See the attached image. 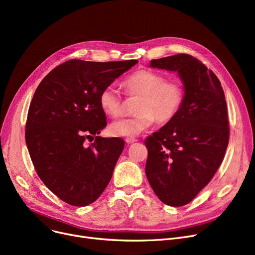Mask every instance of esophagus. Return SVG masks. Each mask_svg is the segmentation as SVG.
<instances>
[{
  "instance_id": "1",
  "label": "esophagus",
  "mask_w": 255,
  "mask_h": 255,
  "mask_svg": "<svg viewBox=\"0 0 255 255\" xmlns=\"http://www.w3.org/2000/svg\"><path fill=\"white\" fill-rule=\"evenodd\" d=\"M125 140H126L127 143H133V142L137 141V138H135V137H126Z\"/></svg>"
}]
</instances>
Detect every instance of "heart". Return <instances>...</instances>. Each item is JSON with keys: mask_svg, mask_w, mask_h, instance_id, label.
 Returning <instances> with one entry per match:
<instances>
[{"mask_svg": "<svg viewBox=\"0 0 255 255\" xmlns=\"http://www.w3.org/2000/svg\"><path fill=\"white\" fill-rule=\"evenodd\" d=\"M129 98H138L135 115L116 121L109 130L112 135L132 137L149 128L157 121L170 122L179 114L185 99V87L179 79H166L162 73L140 69L130 74L123 83ZM101 111L111 118L123 113L124 102L113 87L104 88L98 98Z\"/></svg>", "mask_w": 255, "mask_h": 255, "instance_id": "b5f03b06", "label": "heart"}]
</instances>
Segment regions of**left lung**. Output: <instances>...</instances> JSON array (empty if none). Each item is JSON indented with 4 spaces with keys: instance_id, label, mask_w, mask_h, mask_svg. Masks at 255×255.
<instances>
[{
    "instance_id": "8db88e82",
    "label": "left lung",
    "mask_w": 255,
    "mask_h": 255,
    "mask_svg": "<svg viewBox=\"0 0 255 255\" xmlns=\"http://www.w3.org/2000/svg\"><path fill=\"white\" fill-rule=\"evenodd\" d=\"M151 66L178 71L185 99L176 118L145 138V175L162 203L182 207L210 183L223 161L230 139L225 96L218 77L187 53L152 60Z\"/></svg>"
}]
</instances>
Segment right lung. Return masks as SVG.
Here are the masks:
<instances>
[{
	"label": "right lung",
	"instance_id": "right-lung-1",
	"mask_svg": "<svg viewBox=\"0 0 255 255\" xmlns=\"http://www.w3.org/2000/svg\"><path fill=\"white\" fill-rule=\"evenodd\" d=\"M137 62L69 60L36 89L25 123L26 146L38 177L66 204L88 206L109 185L125 142L93 137L107 124L99 94ZM89 138H94L90 145Z\"/></svg>",
	"mask_w": 255,
	"mask_h": 255
}]
</instances>
